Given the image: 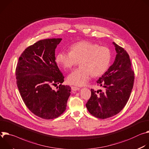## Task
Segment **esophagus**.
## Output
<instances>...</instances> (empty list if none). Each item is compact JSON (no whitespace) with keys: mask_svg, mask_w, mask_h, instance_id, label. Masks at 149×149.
Wrapping results in <instances>:
<instances>
[{"mask_svg":"<svg viewBox=\"0 0 149 149\" xmlns=\"http://www.w3.org/2000/svg\"><path fill=\"white\" fill-rule=\"evenodd\" d=\"M71 89L73 91H79L80 89L79 88H77V87H76V86H72Z\"/></svg>","mask_w":149,"mask_h":149,"instance_id":"34e87169","label":"esophagus"}]
</instances>
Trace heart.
Returning a JSON list of instances; mask_svg holds the SVG:
<instances>
[{
  "instance_id": "heart-1",
  "label": "heart",
  "mask_w": 149,
  "mask_h": 149,
  "mask_svg": "<svg viewBox=\"0 0 149 149\" xmlns=\"http://www.w3.org/2000/svg\"><path fill=\"white\" fill-rule=\"evenodd\" d=\"M111 60V53L105 47L81 41L72 45L70 52H60L56 57L57 62L64 69L72 68L79 61L80 67L70 73L67 78L68 83L83 86L91 75L100 76L108 70Z\"/></svg>"
}]
</instances>
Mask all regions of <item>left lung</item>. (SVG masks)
I'll list each match as a JSON object with an SVG mask.
<instances>
[{"label": "left lung", "mask_w": 149, "mask_h": 149, "mask_svg": "<svg viewBox=\"0 0 149 149\" xmlns=\"http://www.w3.org/2000/svg\"><path fill=\"white\" fill-rule=\"evenodd\" d=\"M117 55L113 63L96 82L105 88L91 89L86 107L93 116L106 119L118 113L127 104L133 88L134 73L127 52L114 42Z\"/></svg>", "instance_id": "obj_1"}]
</instances>
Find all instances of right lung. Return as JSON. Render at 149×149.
<instances>
[{
  "label": "right lung",
  "mask_w": 149,
  "mask_h": 149,
  "mask_svg": "<svg viewBox=\"0 0 149 149\" xmlns=\"http://www.w3.org/2000/svg\"><path fill=\"white\" fill-rule=\"evenodd\" d=\"M61 38L40 40L27 47L16 68V84L27 108L38 117L51 120L66 109L71 88L62 85L64 77L56 62L55 49ZM60 84L58 90L52 86Z\"/></svg>",
  "instance_id": "right-lung-1"
}]
</instances>
